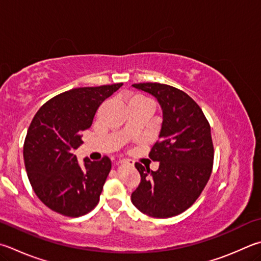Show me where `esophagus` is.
<instances>
[{"label":"esophagus","instance_id":"34e87169","mask_svg":"<svg viewBox=\"0 0 261 261\" xmlns=\"http://www.w3.org/2000/svg\"><path fill=\"white\" fill-rule=\"evenodd\" d=\"M118 163H120V164H131L127 160H121Z\"/></svg>","mask_w":261,"mask_h":261}]
</instances>
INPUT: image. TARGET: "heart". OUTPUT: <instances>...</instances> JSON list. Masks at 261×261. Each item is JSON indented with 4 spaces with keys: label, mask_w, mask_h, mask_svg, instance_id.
<instances>
[{
    "label": "heart",
    "mask_w": 261,
    "mask_h": 261,
    "mask_svg": "<svg viewBox=\"0 0 261 261\" xmlns=\"http://www.w3.org/2000/svg\"><path fill=\"white\" fill-rule=\"evenodd\" d=\"M129 106H146L149 107L151 111H154V103L145 96H141V94H137V96L132 97L129 100Z\"/></svg>",
    "instance_id": "1"
}]
</instances>
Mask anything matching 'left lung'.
<instances>
[{"instance_id":"left-lung-1","label":"left lung","mask_w":261,"mask_h":261,"mask_svg":"<svg viewBox=\"0 0 261 261\" xmlns=\"http://www.w3.org/2000/svg\"><path fill=\"white\" fill-rule=\"evenodd\" d=\"M132 87L158 99L163 122L149 153L160 162L159 170L135 164L141 179L131 201L154 218L180 215L193 205L210 179L215 155L210 124L201 107L181 90L150 82Z\"/></svg>"}]
</instances>
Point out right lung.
<instances>
[{
	"label": "right lung",
	"mask_w": 261,
	"mask_h": 261,
	"mask_svg": "<svg viewBox=\"0 0 261 261\" xmlns=\"http://www.w3.org/2000/svg\"><path fill=\"white\" fill-rule=\"evenodd\" d=\"M123 83L72 89L50 99L35 114L23 144V161L36 196L52 211L80 217L94 209L111 171L107 156L84 159L73 154L83 144L98 107Z\"/></svg>",
	"instance_id": "right-lung-1"
}]
</instances>
